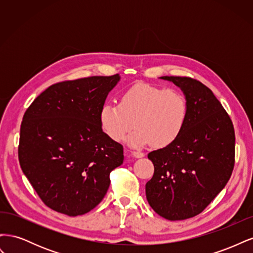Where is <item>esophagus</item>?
Listing matches in <instances>:
<instances>
[{
	"label": "esophagus",
	"instance_id": "1",
	"mask_svg": "<svg viewBox=\"0 0 253 253\" xmlns=\"http://www.w3.org/2000/svg\"><path fill=\"white\" fill-rule=\"evenodd\" d=\"M129 154H131L132 156H134L135 158H141V157L144 156V154H143L142 152H138V151H132L131 153H129Z\"/></svg>",
	"mask_w": 253,
	"mask_h": 253
}]
</instances>
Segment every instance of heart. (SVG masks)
Returning <instances> with one entry per match:
<instances>
[{"label":"heart","mask_w":253,"mask_h":253,"mask_svg":"<svg viewBox=\"0 0 253 253\" xmlns=\"http://www.w3.org/2000/svg\"><path fill=\"white\" fill-rule=\"evenodd\" d=\"M187 115V101L177 90L138 84L121 96L119 104L104 103L99 120L114 141L125 140L135 125L137 128L129 137L133 147L152 142L156 148H165L178 138Z\"/></svg>","instance_id":"1"}]
</instances>
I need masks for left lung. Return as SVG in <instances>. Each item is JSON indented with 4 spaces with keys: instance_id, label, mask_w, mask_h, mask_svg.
Instances as JSON below:
<instances>
[{
    "instance_id": "obj_1",
    "label": "left lung",
    "mask_w": 253,
    "mask_h": 253,
    "mask_svg": "<svg viewBox=\"0 0 253 253\" xmlns=\"http://www.w3.org/2000/svg\"><path fill=\"white\" fill-rule=\"evenodd\" d=\"M186 96L188 115L178 138L148 154L154 165L147 200L160 216L182 220L203 212L232 174L234 127L212 90L190 77L165 76Z\"/></svg>"
}]
</instances>
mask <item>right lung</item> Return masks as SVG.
Segmentation results:
<instances>
[{"label":"right lung","mask_w":253,"mask_h":253,"mask_svg":"<svg viewBox=\"0 0 253 253\" xmlns=\"http://www.w3.org/2000/svg\"><path fill=\"white\" fill-rule=\"evenodd\" d=\"M119 75L52 84L28 106L20 129L19 162L41 201L82 215L100 203L124 147L103 131L99 114Z\"/></svg>","instance_id":"1"}]
</instances>
